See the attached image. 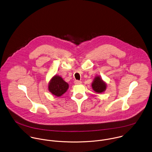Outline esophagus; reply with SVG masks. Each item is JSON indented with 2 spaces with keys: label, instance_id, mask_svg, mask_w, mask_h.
Returning a JSON list of instances; mask_svg holds the SVG:
<instances>
[{
  "label": "esophagus",
  "instance_id": "34e87169",
  "mask_svg": "<svg viewBox=\"0 0 152 152\" xmlns=\"http://www.w3.org/2000/svg\"><path fill=\"white\" fill-rule=\"evenodd\" d=\"M74 83H75V84H76V85H79V84H81L82 83V82L80 81V80H75V82H74Z\"/></svg>",
  "mask_w": 152,
  "mask_h": 152
}]
</instances>
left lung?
Instances as JSON below:
<instances>
[{
  "instance_id": "1",
  "label": "left lung",
  "mask_w": 152,
  "mask_h": 152,
  "mask_svg": "<svg viewBox=\"0 0 152 152\" xmlns=\"http://www.w3.org/2000/svg\"><path fill=\"white\" fill-rule=\"evenodd\" d=\"M92 86L93 89L98 93H102L106 89V84L102 80V79L99 76H96L92 84Z\"/></svg>"
}]
</instances>
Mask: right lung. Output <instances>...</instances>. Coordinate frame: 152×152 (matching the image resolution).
<instances>
[{
    "instance_id": "right-lung-1",
    "label": "right lung",
    "mask_w": 152,
    "mask_h": 152,
    "mask_svg": "<svg viewBox=\"0 0 152 152\" xmlns=\"http://www.w3.org/2000/svg\"><path fill=\"white\" fill-rule=\"evenodd\" d=\"M69 88V85L59 76H54L48 85L50 92L56 96H60L64 94Z\"/></svg>"
}]
</instances>
